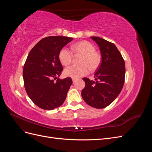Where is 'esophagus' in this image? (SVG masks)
Here are the masks:
<instances>
[{"instance_id": "1", "label": "esophagus", "mask_w": 152, "mask_h": 152, "mask_svg": "<svg viewBox=\"0 0 152 152\" xmlns=\"http://www.w3.org/2000/svg\"><path fill=\"white\" fill-rule=\"evenodd\" d=\"M75 82H76V79H73V83H75Z\"/></svg>"}]
</instances>
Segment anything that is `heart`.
I'll return each instance as SVG.
<instances>
[{"label": "heart", "instance_id": "obj_1", "mask_svg": "<svg viewBox=\"0 0 152 152\" xmlns=\"http://www.w3.org/2000/svg\"><path fill=\"white\" fill-rule=\"evenodd\" d=\"M70 50L64 48L60 50L58 58L62 65L67 66L71 63L73 53L81 55L80 66L72 65L66 67L64 70V75L73 79L85 76L91 71H94L100 65L102 57L99 53L96 51L94 45L89 41H80L71 46Z\"/></svg>", "mask_w": 152, "mask_h": 152}]
</instances>
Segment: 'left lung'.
<instances>
[{"label":"left lung","instance_id":"obj_1","mask_svg":"<svg viewBox=\"0 0 152 152\" xmlns=\"http://www.w3.org/2000/svg\"><path fill=\"white\" fill-rule=\"evenodd\" d=\"M91 38L98 45L102 63L94 73L95 81L83 78L86 86L81 95L87 104L101 109L111 104L121 92L125 80V62L114 44L98 37Z\"/></svg>","mask_w":152,"mask_h":152}]
</instances>
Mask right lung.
I'll return each mask as SVG.
<instances>
[{"label": "right lung", "instance_id": "obj_1", "mask_svg": "<svg viewBox=\"0 0 152 152\" xmlns=\"http://www.w3.org/2000/svg\"><path fill=\"white\" fill-rule=\"evenodd\" d=\"M72 40L68 37H47L41 39L28 55L23 71L25 88L30 99L40 108L51 110L65 102L72 80L70 77L57 78L63 69L58 55ZM54 79H57L56 83Z\"/></svg>", "mask_w": 152, "mask_h": 152}]
</instances>
